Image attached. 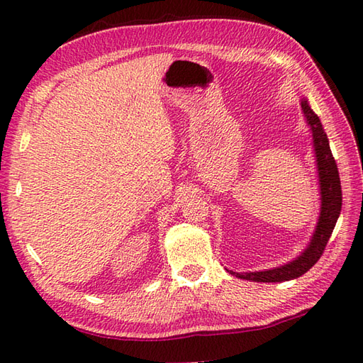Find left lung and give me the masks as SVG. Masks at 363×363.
Masks as SVG:
<instances>
[{
	"label": "left lung",
	"instance_id": "1",
	"mask_svg": "<svg viewBox=\"0 0 363 363\" xmlns=\"http://www.w3.org/2000/svg\"><path fill=\"white\" fill-rule=\"evenodd\" d=\"M301 111L304 113L307 126L312 133V145L315 152V162H317L318 173V187H320V215L317 226H315L311 242L307 243L304 251L298 257L287 262L281 267H274L264 272H250V273H235L233 269L228 272L240 277V279L254 282H284L291 281L303 276L304 273L317 264L325 251L330 238V234L335 228V223L340 217L342 211V186L338 168L334 160L328 135L323 129L318 115L315 113L306 96H301Z\"/></svg>",
	"mask_w": 363,
	"mask_h": 363
}]
</instances>
